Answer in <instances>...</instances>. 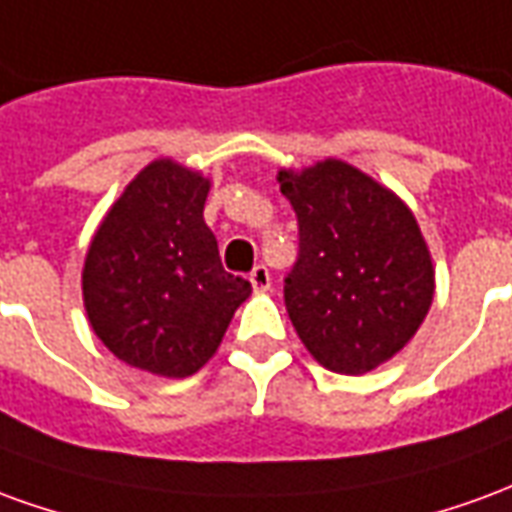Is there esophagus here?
Listing matches in <instances>:
<instances>
[{
  "mask_svg": "<svg viewBox=\"0 0 512 512\" xmlns=\"http://www.w3.org/2000/svg\"><path fill=\"white\" fill-rule=\"evenodd\" d=\"M250 284L256 292H267L270 284H273V278H270V270L264 267V264H256L253 270H250Z\"/></svg>",
  "mask_w": 512,
  "mask_h": 512,
  "instance_id": "34e87169",
  "label": "esophagus"
}]
</instances>
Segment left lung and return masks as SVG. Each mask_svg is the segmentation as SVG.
I'll use <instances>...</instances> for the list:
<instances>
[{"instance_id": "obj_1", "label": "left lung", "mask_w": 512, "mask_h": 512, "mask_svg": "<svg viewBox=\"0 0 512 512\" xmlns=\"http://www.w3.org/2000/svg\"><path fill=\"white\" fill-rule=\"evenodd\" d=\"M300 250L284 278L289 320L325 369L364 375L411 342L436 273L419 223L383 184L342 159L278 170Z\"/></svg>"}]
</instances>
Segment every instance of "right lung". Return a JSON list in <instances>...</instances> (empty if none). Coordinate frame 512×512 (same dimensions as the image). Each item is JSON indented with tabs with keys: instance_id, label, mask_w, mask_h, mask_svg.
Masks as SVG:
<instances>
[{
	"instance_id": "right-lung-1",
	"label": "right lung",
	"mask_w": 512,
	"mask_h": 512,
	"mask_svg": "<svg viewBox=\"0 0 512 512\" xmlns=\"http://www.w3.org/2000/svg\"><path fill=\"white\" fill-rule=\"evenodd\" d=\"M209 179L173 159L140 170L90 242L82 297L123 364L187 378L215 355L250 284L223 270L204 223Z\"/></svg>"
}]
</instances>
